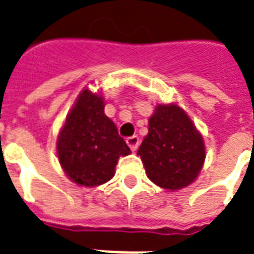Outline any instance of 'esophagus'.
Masks as SVG:
<instances>
[{"mask_svg": "<svg viewBox=\"0 0 254 254\" xmlns=\"http://www.w3.org/2000/svg\"><path fill=\"white\" fill-rule=\"evenodd\" d=\"M126 143H127V145L131 148V151H136L140 140H139V137L137 136H129L126 139Z\"/></svg>", "mask_w": 254, "mask_h": 254, "instance_id": "obj_1", "label": "esophagus"}]
</instances>
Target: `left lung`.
<instances>
[{
	"mask_svg": "<svg viewBox=\"0 0 254 254\" xmlns=\"http://www.w3.org/2000/svg\"><path fill=\"white\" fill-rule=\"evenodd\" d=\"M137 155L149 180L174 192L197 179L205 162V144L197 127L178 103L156 105Z\"/></svg>",
	"mask_w": 254,
	"mask_h": 254,
	"instance_id": "1",
	"label": "left lung"
}]
</instances>
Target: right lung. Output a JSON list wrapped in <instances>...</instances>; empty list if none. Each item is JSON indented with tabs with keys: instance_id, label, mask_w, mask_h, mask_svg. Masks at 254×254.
<instances>
[{
	"instance_id": "obj_1",
	"label": "right lung",
	"mask_w": 254,
	"mask_h": 254,
	"mask_svg": "<svg viewBox=\"0 0 254 254\" xmlns=\"http://www.w3.org/2000/svg\"><path fill=\"white\" fill-rule=\"evenodd\" d=\"M102 88H83L68 111L57 137L58 160L76 186H102L114 178L121 156L131 154L118 128L105 114Z\"/></svg>"
}]
</instances>
